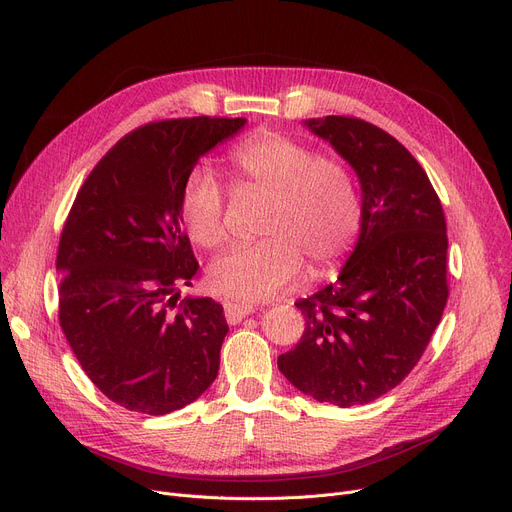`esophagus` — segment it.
<instances>
[{"label": "esophagus", "mask_w": 512, "mask_h": 512, "mask_svg": "<svg viewBox=\"0 0 512 512\" xmlns=\"http://www.w3.org/2000/svg\"><path fill=\"white\" fill-rule=\"evenodd\" d=\"M255 311L253 305H247V303H224V313H226V319L228 324H238V321H242V317H247Z\"/></svg>", "instance_id": "esophagus-1"}]
</instances>
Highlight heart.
<instances>
[{
	"label": "heart",
	"mask_w": 512,
	"mask_h": 512,
	"mask_svg": "<svg viewBox=\"0 0 512 512\" xmlns=\"http://www.w3.org/2000/svg\"><path fill=\"white\" fill-rule=\"evenodd\" d=\"M232 164L272 195L263 232L270 238L234 245L209 267L220 297L255 303L272 299L309 272L321 276L353 247L361 228L357 186L340 161L319 157L309 145L280 132H263L232 151ZM224 186L207 166L186 174L180 213L188 236L213 249L226 238Z\"/></svg>",
	"instance_id": "obj_1"
}]
</instances>
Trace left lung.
I'll return each instance as SVG.
<instances>
[{
    "label": "left lung",
    "mask_w": 512,
    "mask_h": 512,
    "mask_svg": "<svg viewBox=\"0 0 512 512\" xmlns=\"http://www.w3.org/2000/svg\"><path fill=\"white\" fill-rule=\"evenodd\" d=\"M361 184V230L334 284L294 305L301 342L278 357L284 378L336 407L367 405L407 378L446 301V220L417 159L359 118L305 120Z\"/></svg>",
    "instance_id": "8db88e82"
}]
</instances>
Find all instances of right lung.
<instances>
[{"label": "right lung", "mask_w": 512, "mask_h": 512, "mask_svg": "<svg viewBox=\"0 0 512 512\" xmlns=\"http://www.w3.org/2000/svg\"><path fill=\"white\" fill-rule=\"evenodd\" d=\"M245 124L199 116L137 128L103 155L68 213L60 324L89 380L128 411H178L218 375L224 307L180 301L199 272L180 195L197 161Z\"/></svg>", "instance_id": "obj_1"}]
</instances>
